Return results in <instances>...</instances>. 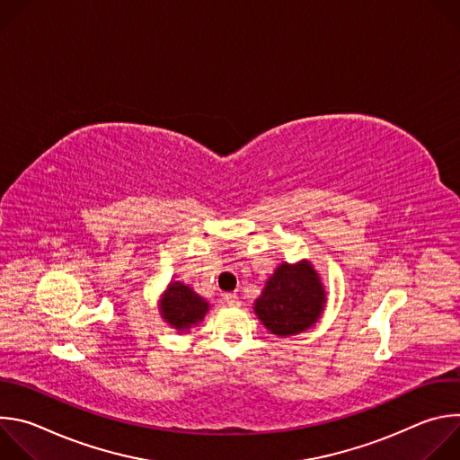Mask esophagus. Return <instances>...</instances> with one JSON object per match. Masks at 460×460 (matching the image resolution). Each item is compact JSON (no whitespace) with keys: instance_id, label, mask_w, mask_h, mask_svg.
<instances>
[{"instance_id":"1","label":"esophagus","mask_w":460,"mask_h":460,"mask_svg":"<svg viewBox=\"0 0 460 460\" xmlns=\"http://www.w3.org/2000/svg\"><path fill=\"white\" fill-rule=\"evenodd\" d=\"M224 300L227 305H240V298L234 295V293H227L224 295Z\"/></svg>"}]
</instances>
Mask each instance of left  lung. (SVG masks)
<instances>
[{
	"label": "left lung",
	"mask_w": 460,
	"mask_h": 460,
	"mask_svg": "<svg viewBox=\"0 0 460 460\" xmlns=\"http://www.w3.org/2000/svg\"><path fill=\"white\" fill-rule=\"evenodd\" d=\"M323 302L325 293L316 271L307 261H300L277 268L256 298L254 311L271 333L289 337L305 332L318 320Z\"/></svg>",
	"instance_id": "left-lung-1"
}]
</instances>
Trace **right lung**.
<instances>
[{
    "instance_id": "add662e5",
    "label": "right lung",
    "mask_w": 460,
    "mask_h": 460,
    "mask_svg": "<svg viewBox=\"0 0 460 460\" xmlns=\"http://www.w3.org/2000/svg\"><path fill=\"white\" fill-rule=\"evenodd\" d=\"M208 307L209 304L190 288L174 282L169 286L162 302V314L176 330L185 332L192 323H199L204 318Z\"/></svg>"
}]
</instances>
